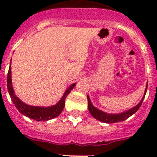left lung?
Masks as SVG:
<instances>
[{"label":"left lung","instance_id":"8db88e82","mask_svg":"<svg viewBox=\"0 0 157 157\" xmlns=\"http://www.w3.org/2000/svg\"><path fill=\"white\" fill-rule=\"evenodd\" d=\"M147 87H148V84L146 85V88H145V95H144V97H145V94H146ZM144 97L138 105H136V106L134 107L133 109H130V110L127 111V112L120 113V114H108V113H105V112H102V111L99 110V109H98L97 108H95V107L92 105V103H91L89 96H87V100H88V109L90 112V114L92 115L95 119L99 120V121L103 122V123H118V122L124 121V120H126L127 119H128L130 116H132L133 114H134V113L139 109L140 107H141V104L143 102L144 98H145Z\"/></svg>","mask_w":157,"mask_h":157}]
</instances>
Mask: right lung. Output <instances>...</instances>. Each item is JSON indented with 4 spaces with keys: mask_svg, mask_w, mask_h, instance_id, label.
<instances>
[{
    "mask_svg": "<svg viewBox=\"0 0 157 157\" xmlns=\"http://www.w3.org/2000/svg\"><path fill=\"white\" fill-rule=\"evenodd\" d=\"M12 60V59H11ZM76 83L72 84L70 87L66 90L63 96L62 97L61 100L56 104V105L48 108H43V107H34L30 106L23 102H22L19 98L15 95L13 88L12 86V78H11V65L9 67V70L8 73V78H7V86H8V90L9 93L12 101L18 111H19L20 113L24 115L25 116L35 120L37 121H46V120H52L53 118L59 116L61 112L63 111L65 105V99L67 96L70 94L71 90L75 86Z\"/></svg>",
    "mask_w": 157,
    "mask_h": 157,
    "instance_id": "obj_1",
    "label": "right lung"
}]
</instances>
